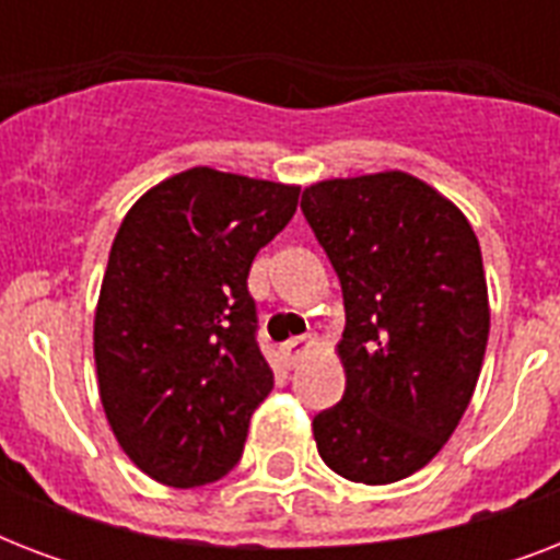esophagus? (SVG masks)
<instances>
[{
    "instance_id": "obj_1",
    "label": "esophagus",
    "mask_w": 560,
    "mask_h": 560,
    "mask_svg": "<svg viewBox=\"0 0 560 560\" xmlns=\"http://www.w3.org/2000/svg\"><path fill=\"white\" fill-rule=\"evenodd\" d=\"M316 346V340L314 337H290L288 342H281V358H284V363H288V366H296L299 360L305 358L307 351L314 349Z\"/></svg>"
}]
</instances>
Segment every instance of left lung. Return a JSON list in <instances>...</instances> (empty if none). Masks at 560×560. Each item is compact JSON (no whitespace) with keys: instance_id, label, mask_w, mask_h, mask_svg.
Returning <instances> with one entry per match:
<instances>
[{"instance_id":"1","label":"left lung","mask_w":560,"mask_h":560,"mask_svg":"<svg viewBox=\"0 0 560 560\" xmlns=\"http://www.w3.org/2000/svg\"><path fill=\"white\" fill-rule=\"evenodd\" d=\"M302 211L346 305V395L314 418L316 447L351 482H398L442 451L477 389L491 325L479 241L404 171L323 179Z\"/></svg>"}]
</instances>
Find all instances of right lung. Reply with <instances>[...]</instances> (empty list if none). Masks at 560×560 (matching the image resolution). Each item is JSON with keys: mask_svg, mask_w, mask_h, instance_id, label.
<instances>
[{"mask_svg": "<svg viewBox=\"0 0 560 560\" xmlns=\"http://www.w3.org/2000/svg\"><path fill=\"white\" fill-rule=\"evenodd\" d=\"M299 186L188 168L127 211L95 307L107 421L136 468L171 488L218 482L272 389L246 276L288 226Z\"/></svg>", "mask_w": 560, "mask_h": 560, "instance_id": "obj_1", "label": "right lung"}]
</instances>
